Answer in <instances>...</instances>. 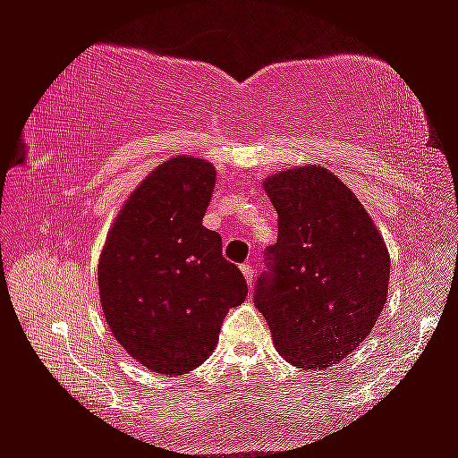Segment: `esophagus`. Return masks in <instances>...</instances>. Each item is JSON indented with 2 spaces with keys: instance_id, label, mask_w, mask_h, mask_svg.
<instances>
[{
  "instance_id": "34e87169",
  "label": "esophagus",
  "mask_w": 458,
  "mask_h": 458,
  "mask_svg": "<svg viewBox=\"0 0 458 458\" xmlns=\"http://www.w3.org/2000/svg\"><path fill=\"white\" fill-rule=\"evenodd\" d=\"M241 271H242V276H244V279H247L249 282V285H250V282H252V277H255V267H252L250 263H244V265H241Z\"/></svg>"
}]
</instances>
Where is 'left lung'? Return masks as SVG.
I'll use <instances>...</instances> for the list:
<instances>
[{
  "label": "left lung",
  "instance_id": "1",
  "mask_svg": "<svg viewBox=\"0 0 458 458\" xmlns=\"http://www.w3.org/2000/svg\"><path fill=\"white\" fill-rule=\"evenodd\" d=\"M277 242L265 250L255 306L290 364L320 370L368 337L386 302L391 259L358 197L323 166L265 181Z\"/></svg>",
  "mask_w": 458,
  "mask_h": 458
}]
</instances>
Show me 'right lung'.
<instances>
[{
	"mask_svg": "<svg viewBox=\"0 0 458 458\" xmlns=\"http://www.w3.org/2000/svg\"><path fill=\"white\" fill-rule=\"evenodd\" d=\"M216 168L170 158L129 195L98 261L100 304L129 356L164 377L203 364L228 309L249 294L222 238L203 226Z\"/></svg>",
	"mask_w": 458,
	"mask_h": 458,
	"instance_id": "obj_1",
	"label": "right lung"
}]
</instances>
